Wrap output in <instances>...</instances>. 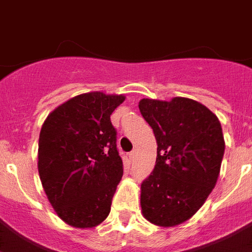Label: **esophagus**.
Returning <instances> with one entry per match:
<instances>
[{"mask_svg":"<svg viewBox=\"0 0 252 252\" xmlns=\"http://www.w3.org/2000/svg\"><path fill=\"white\" fill-rule=\"evenodd\" d=\"M129 155H130V156H129V158H132V160H133V158H136V155H137V150H136V149L133 150V151H132V152H130Z\"/></svg>","mask_w":252,"mask_h":252,"instance_id":"1","label":"esophagus"}]
</instances>
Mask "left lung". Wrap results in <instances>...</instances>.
<instances>
[{
  "label": "left lung",
  "mask_w": 252,
  "mask_h": 252,
  "mask_svg": "<svg viewBox=\"0 0 252 252\" xmlns=\"http://www.w3.org/2000/svg\"><path fill=\"white\" fill-rule=\"evenodd\" d=\"M139 111L158 143L155 168L141 185L143 217L160 227L188 220L208 198L220 172V122L197 101L143 98Z\"/></svg>",
  "instance_id": "8db88e82"
}]
</instances>
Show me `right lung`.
<instances>
[{
    "instance_id": "right-lung-1",
    "label": "right lung",
    "mask_w": 252,
    "mask_h": 252,
    "mask_svg": "<svg viewBox=\"0 0 252 252\" xmlns=\"http://www.w3.org/2000/svg\"><path fill=\"white\" fill-rule=\"evenodd\" d=\"M126 97L91 92L73 97L44 120L38 142V172L56 214L75 228L106 219L123 160L110 115Z\"/></svg>"
}]
</instances>
